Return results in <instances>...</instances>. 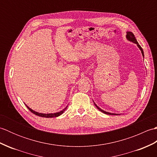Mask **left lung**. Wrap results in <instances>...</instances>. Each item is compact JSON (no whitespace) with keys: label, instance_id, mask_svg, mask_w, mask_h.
<instances>
[{"label":"left lung","instance_id":"left-lung-1","mask_svg":"<svg viewBox=\"0 0 157 157\" xmlns=\"http://www.w3.org/2000/svg\"><path fill=\"white\" fill-rule=\"evenodd\" d=\"M126 38H127V39L129 41L134 42V43H135V44H137L138 47V48H140V51H141V52H142V56H144V51H143V50H142V47L140 46V44H138V42H137V40H136V38H135V36H134V34H133V33H132V32H127ZM94 105H95V106H96V108H97V109L99 110V111H101L102 113H105V114L112 115H119V114H115V113H109V112H106V111H103V110H102V109H101V108H99L98 106L95 104V103H94Z\"/></svg>","mask_w":157,"mask_h":157}]
</instances>
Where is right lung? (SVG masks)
<instances>
[{
    "instance_id": "add662e5",
    "label": "right lung",
    "mask_w": 157,
    "mask_h": 157,
    "mask_svg": "<svg viewBox=\"0 0 157 157\" xmlns=\"http://www.w3.org/2000/svg\"><path fill=\"white\" fill-rule=\"evenodd\" d=\"M26 106H27L28 109L32 113H34V114L38 115V116H40V117H46V118H51V117H59L61 115H62L63 113H64V111H65V109H67V106H66V107L62 110V111H59V112H57V113H47V114H45V113H38L36 111H33V110L32 109H30L29 107H28V106L26 105Z\"/></svg>"
}]
</instances>
